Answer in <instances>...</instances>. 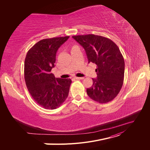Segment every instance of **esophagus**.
Here are the masks:
<instances>
[{
  "instance_id": "1",
  "label": "esophagus",
  "mask_w": 150,
  "mask_h": 150,
  "mask_svg": "<svg viewBox=\"0 0 150 150\" xmlns=\"http://www.w3.org/2000/svg\"><path fill=\"white\" fill-rule=\"evenodd\" d=\"M74 78L76 79H83L84 78H83V77H75Z\"/></svg>"
}]
</instances>
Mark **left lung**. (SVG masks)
<instances>
[{"label":"left lung","instance_id":"8db88e82","mask_svg":"<svg viewBox=\"0 0 150 150\" xmlns=\"http://www.w3.org/2000/svg\"><path fill=\"white\" fill-rule=\"evenodd\" d=\"M84 49L88 63L96 64L97 78L86 92L89 98L99 103L115 98L122 88L125 61L119 47L110 39L94 34L72 36Z\"/></svg>","mask_w":150,"mask_h":150}]
</instances>
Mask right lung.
I'll use <instances>...</instances> for the list:
<instances>
[{"label":"right lung","mask_w":150,"mask_h":150,"mask_svg":"<svg viewBox=\"0 0 150 150\" xmlns=\"http://www.w3.org/2000/svg\"><path fill=\"white\" fill-rule=\"evenodd\" d=\"M69 36L44 39L38 42L27 53L24 62V79L31 96L47 110L59 107L68 96L71 79L56 78L54 67L58 49Z\"/></svg>","instance_id":"right-lung-1"}]
</instances>
